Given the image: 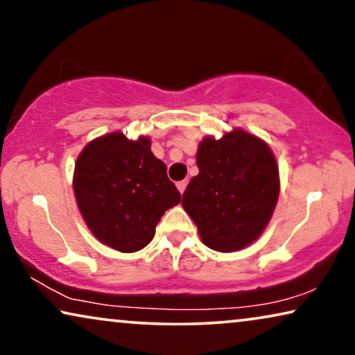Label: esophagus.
Instances as JSON below:
<instances>
[{
  "label": "esophagus",
  "instance_id": "esophagus-1",
  "mask_svg": "<svg viewBox=\"0 0 355 355\" xmlns=\"http://www.w3.org/2000/svg\"><path fill=\"white\" fill-rule=\"evenodd\" d=\"M176 186H178V189H179V192L184 193V191H186V187H187V181H179V182L176 184Z\"/></svg>",
  "mask_w": 355,
  "mask_h": 355
}]
</instances>
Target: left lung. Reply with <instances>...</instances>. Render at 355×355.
<instances>
[{
  "mask_svg": "<svg viewBox=\"0 0 355 355\" xmlns=\"http://www.w3.org/2000/svg\"><path fill=\"white\" fill-rule=\"evenodd\" d=\"M198 174L184 192L182 207L207 247L241 250L261 234L273 215L279 174L268 145L234 129L220 140L207 137L197 152Z\"/></svg>",
  "mask_w": 355,
  "mask_h": 355,
  "instance_id": "left-lung-1",
  "label": "left lung"
}]
</instances>
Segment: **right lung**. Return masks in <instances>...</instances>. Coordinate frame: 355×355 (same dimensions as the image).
<instances>
[{
	"mask_svg": "<svg viewBox=\"0 0 355 355\" xmlns=\"http://www.w3.org/2000/svg\"><path fill=\"white\" fill-rule=\"evenodd\" d=\"M74 192L87 226L119 252L144 249L168 208L181 202L166 164L150 150V140L113 132L94 140L76 163Z\"/></svg>",
	"mask_w": 355,
	"mask_h": 355,
	"instance_id": "right-lung-1",
	"label": "right lung"
}]
</instances>
